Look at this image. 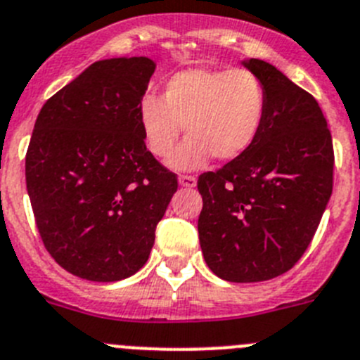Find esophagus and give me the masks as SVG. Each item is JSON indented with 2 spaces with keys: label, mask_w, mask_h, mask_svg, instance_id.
<instances>
[{
  "label": "esophagus",
  "mask_w": 360,
  "mask_h": 360,
  "mask_svg": "<svg viewBox=\"0 0 360 360\" xmlns=\"http://www.w3.org/2000/svg\"><path fill=\"white\" fill-rule=\"evenodd\" d=\"M178 184L182 187H196V176H193V174H180L178 176Z\"/></svg>",
  "instance_id": "obj_1"
}]
</instances>
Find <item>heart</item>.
Listing matches in <instances>:
<instances>
[{"label":"heart","instance_id":"b5f03b06","mask_svg":"<svg viewBox=\"0 0 360 360\" xmlns=\"http://www.w3.org/2000/svg\"><path fill=\"white\" fill-rule=\"evenodd\" d=\"M268 114V91L250 69L189 68L171 75L162 98L144 94L139 124L148 150L173 155L184 127L189 134L171 166L193 171L210 158L236 160L255 144Z\"/></svg>","mask_w":360,"mask_h":360}]
</instances>
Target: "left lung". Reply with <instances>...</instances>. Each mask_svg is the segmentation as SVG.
<instances>
[{"label": "left lung", "instance_id": "8db88e82", "mask_svg": "<svg viewBox=\"0 0 360 360\" xmlns=\"http://www.w3.org/2000/svg\"><path fill=\"white\" fill-rule=\"evenodd\" d=\"M268 91L255 144L200 174L198 233L219 278L264 282L283 275L311 245L334 184V146L318 101L275 65L243 62Z\"/></svg>", "mask_w": 360, "mask_h": 360}]
</instances>
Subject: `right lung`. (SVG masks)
Here are the masks:
<instances>
[{"instance_id":"right-lung-1","label":"right lung","mask_w":360,"mask_h":360,"mask_svg":"<svg viewBox=\"0 0 360 360\" xmlns=\"http://www.w3.org/2000/svg\"><path fill=\"white\" fill-rule=\"evenodd\" d=\"M155 62L98 60L41 108L26 151V189L58 266L117 282L146 264L176 174L146 150L139 101Z\"/></svg>"}]
</instances>
